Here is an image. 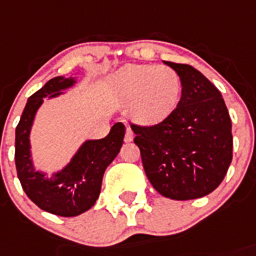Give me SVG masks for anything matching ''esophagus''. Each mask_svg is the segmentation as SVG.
Returning a JSON list of instances; mask_svg holds the SVG:
<instances>
[{
    "label": "esophagus",
    "instance_id": "34e87169",
    "mask_svg": "<svg viewBox=\"0 0 256 256\" xmlns=\"http://www.w3.org/2000/svg\"><path fill=\"white\" fill-rule=\"evenodd\" d=\"M134 136H135V134H134V131L131 130L130 128H126V132H125V142H131L134 140Z\"/></svg>",
    "mask_w": 256,
    "mask_h": 256
}]
</instances>
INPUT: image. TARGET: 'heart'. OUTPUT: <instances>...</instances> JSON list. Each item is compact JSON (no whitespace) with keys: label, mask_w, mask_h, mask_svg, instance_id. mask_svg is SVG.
<instances>
[{"label":"heart","mask_w":256,"mask_h":256,"mask_svg":"<svg viewBox=\"0 0 256 256\" xmlns=\"http://www.w3.org/2000/svg\"><path fill=\"white\" fill-rule=\"evenodd\" d=\"M108 88L114 98L130 104V116L142 125H155L166 118L182 92L176 70L149 64L122 66L111 77Z\"/></svg>","instance_id":"b5f03b06"}]
</instances>
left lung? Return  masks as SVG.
<instances>
[{
  "label": "left lung",
  "instance_id": "1",
  "mask_svg": "<svg viewBox=\"0 0 256 256\" xmlns=\"http://www.w3.org/2000/svg\"><path fill=\"white\" fill-rule=\"evenodd\" d=\"M180 78L176 108L158 125H131L152 187L170 200L204 197L232 160L231 118L220 90L188 64L163 62Z\"/></svg>",
  "mask_w": 256,
  "mask_h": 256
}]
</instances>
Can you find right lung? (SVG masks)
I'll list each match as a JSON object with an SVG mask.
<instances>
[{"label": "right lung", "mask_w": 256, "mask_h": 256, "mask_svg": "<svg viewBox=\"0 0 256 256\" xmlns=\"http://www.w3.org/2000/svg\"><path fill=\"white\" fill-rule=\"evenodd\" d=\"M77 83V77L52 78L30 96L16 128L15 163L22 190L38 207L52 214L74 217L88 211L100 197L104 170L120 152L125 126L117 122L100 140H86L66 166L46 176L31 158L30 132L44 98H56Z\"/></svg>", "instance_id": "add662e5"}]
</instances>
